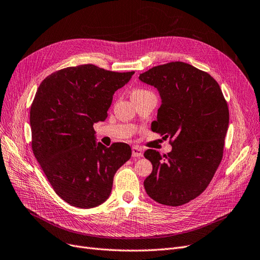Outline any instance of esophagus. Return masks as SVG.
Segmentation results:
<instances>
[{"label": "esophagus", "instance_id": "esophagus-1", "mask_svg": "<svg viewBox=\"0 0 260 260\" xmlns=\"http://www.w3.org/2000/svg\"><path fill=\"white\" fill-rule=\"evenodd\" d=\"M143 149L138 147V146H134L132 147V157L134 158H140V157H143Z\"/></svg>", "mask_w": 260, "mask_h": 260}]
</instances>
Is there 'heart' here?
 Instances as JSON below:
<instances>
[{
    "instance_id": "b5f03b06",
    "label": "heart",
    "mask_w": 260,
    "mask_h": 260,
    "mask_svg": "<svg viewBox=\"0 0 260 260\" xmlns=\"http://www.w3.org/2000/svg\"><path fill=\"white\" fill-rule=\"evenodd\" d=\"M147 90H144V89H136L133 91V94H143V92H146Z\"/></svg>"
}]
</instances>
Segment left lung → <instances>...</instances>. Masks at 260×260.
<instances>
[{"label": "left lung", "mask_w": 260, "mask_h": 260, "mask_svg": "<svg viewBox=\"0 0 260 260\" xmlns=\"http://www.w3.org/2000/svg\"><path fill=\"white\" fill-rule=\"evenodd\" d=\"M139 79L158 89L161 107L151 130L172 144L168 154L145 151L152 164L145 190L159 204L181 206L205 191L221 163L227 102L209 74L182 61L152 67Z\"/></svg>", "instance_id": "1"}]
</instances>
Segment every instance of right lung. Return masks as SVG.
<instances>
[{"instance_id": "add662e5", "label": "right lung", "mask_w": 260, "mask_h": 260, "mask_svg": "<svg viewBox=\"0 0 260 260\" xmlns=\"http://www.w3.org/2000/svg\"><path fill=\"white\" fill-rule=\"evenodd\" d=\"M133 74L91 64L67 67L37 89L29 113L33 152L55 193L71 206L105 203L114 175L131 157L126 143H97L94 123L107 119L114 92Z\"/></svg>"}]
</instances>
